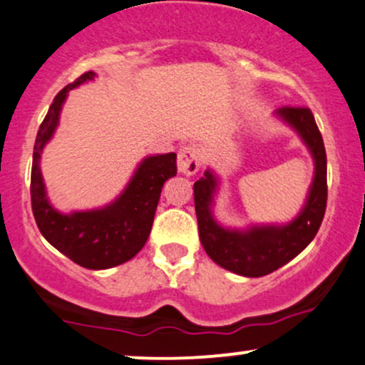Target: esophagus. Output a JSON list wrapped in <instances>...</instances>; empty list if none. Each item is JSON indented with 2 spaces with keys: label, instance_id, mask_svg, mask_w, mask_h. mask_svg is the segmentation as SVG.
<instances>
[{
  "label": "esophagus",
  "instance_id": "obj_1",
  "mask_svg": "<svg viewBox=\"0 0 365 365\" xmlns=\"http://www.w3.org/2000/svg\"><path fill=\"white\" fill-rule=\"evenodd\" d=\"M201 168V149L194 143L183 145L178 150V170L183 175H195Z\"/></svg>",
  "mask_w": 365,
  "mask_h": 365
}]
</instances>
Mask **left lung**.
I'll use <instances>...</instances> for the list:
<instances>
[{
  "instance_id": "left-lung-1",
  "label": "left lung",
  "mask_w": 365,
  "mask_h": 365,
  "mask_svg": "<svg viewBox=\"0 0 365 365\" xmlns=\"http://www.w3.org/2000/svg\"><path fill=\"white\" fill-rule=\"evenodd\" d=\"M277 114L289 123L310 149L315 161V178L307 204L294 222L282 227H253L246 232L227 230L211 215L216 178L206 171L194 183L199 237L207 256L220 267L244 275L263 277L298 256L317 235L327 204V159L324 140L308 107H282Z\"/></svg>"
}]
</instances>
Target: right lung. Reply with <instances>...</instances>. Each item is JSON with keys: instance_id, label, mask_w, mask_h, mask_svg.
I'll use <instances>...</instances> for the list:
<instances>
[{"instance_id": "obj_1", "label": "right lung", "mask_w": 365, "mask_h": 365, "mask_svg": "<svg viewBox=\"0 0 365 365\" xmlns=\"http://www.w3.org/2000/svg\"><path fill=\"white\" fill-rule=\"evenodd\" d=\"M88 71L60 90L39 126L31 171V204L43 237L62 255L90 270H103L133 258L149 239L164 182L176 175V154L150 155L138 166L118 201L95 211L62 215L50 206L39 170L43 147L57 128L67 91L93 79Z\"/></svg>"}]
</instances>
